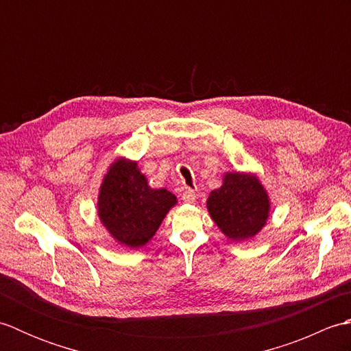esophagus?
<instances>
[{"label":"esophagus","mask_w":351,"mask_h":351,"mask_svg":"<svg viewBox=\"0 0 351 351\" xmlns=\"http://www.w3.org/2000/svg\"><path fill=\"white\" fill-rule=\"evenodd\" d=\"M182 200H184V202H187V204H193L196 200V191L191 190V189H187L182 193Z\"/></svg>","instance_id":"obj_1"}]
</instances>
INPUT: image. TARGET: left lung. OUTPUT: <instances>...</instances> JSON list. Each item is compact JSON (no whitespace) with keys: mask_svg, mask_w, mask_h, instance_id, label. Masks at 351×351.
Returning a JSON list of instances; mask_svg holds the SVG:
<instances>
[{"mask_svg":"<svg viewBox=\"0 0 351 351\" xmlns=\"http://www.w3.org/2000/svg\"><path fill=\"white\" fill-rule=\"evenodd\" d=\"M221 189L211 191L208 211L221 232L230 240L252 238L268 217V199L256 178L228 173Z\"/></svg>","mask_w":351,"mask_h":351,"instance_id":"left-lung-1","label":"left lung"}]
</instances>
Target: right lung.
Wrapping results in <instances>:
<instances>
[{"instance_id": "add662e5", "label": "right lung", "mask_w": 351, "mask_h": 351, "mask_svg": "<svg viewBox=\"0 0 351 351\" xmlns=\"http://www.w3.org/2000/svg\"><path fill=\"white\" fill-rule=\"evenodd\" d=\"M176 204L170 191L152 190L136 162L116 161L104 178L98 213L104 226L128 247L145 245Z\"/></svg>"}]
</instances>
